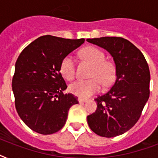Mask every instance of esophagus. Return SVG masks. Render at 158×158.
Wrapping results in <instances>:
<instances>
[{
	"mask_svg": "<svg viewBox=\"0 0 158 158\" xmlns=\"http://www.w3.org/2000/svg\"><path fill=\"white\" fill-rule=\"evenodd\" d=\"M78 101H79V102H87L88 100L85 98H78Z\"/></svg>",
	"mask_w": 158,
	"mask_h": 158,
	"instance_id": "1",
	"label": "esophagus"
}]
</instances>
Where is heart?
Returning <instances> with one entry per match:
<instances>
[{
    "label": "heart",
    "instance_id": "heart-1",
    "mask_svg": "<svg viewBox=\"0 0 158 158\" xmlns=\"http://www.w3.org/2000/svg\"><path fill=\"white\" fill-rule=\"evenodd\" d=\"M80 55L93 64L89 79H80L69 84V90L72 94L80 98H89L99 92L101 83L103 86L110 85L115 79V67L112 62L106 60L103 52L95 47H86L80 51ZM60 70L68 80H72L75 75V64L72 56L67 55L62 59Z\"/></svg>",
    "mask_w": 158,
    "mask_h": 158
}]
</instances>
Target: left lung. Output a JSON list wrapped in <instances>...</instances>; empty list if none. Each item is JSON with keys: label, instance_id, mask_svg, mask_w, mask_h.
Listing matches in <instances>:
<instances>
[{"label": "left lung", "instance_id": "8db88e82", "mask_svg": "<svg viewBox=\"0 0 158 158\" xmlns=\"http://www.w3.org/2000/svg\"><path fill=\"white\" fill-rule=\"evenodd\" d=\"M87 41L106 49L115 64V82L105 94L95 98L98 107L88 115V124L99 136L115 137L136 124L148 100V64L143 53L125 38L103 37Z\"/></svg>", "mask_w": 158, "mask_h": 158}]
</instances>
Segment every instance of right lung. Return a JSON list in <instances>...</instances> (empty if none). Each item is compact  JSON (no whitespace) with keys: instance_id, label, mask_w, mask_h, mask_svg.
Instances as JSON below:
<instances>
[{"instance_id":"1","label":"right lung","mask_w":158,"mask_h":158,"mask_svg":"<svg viewBox=\"0 0 158 158\" xmlns=\"http://www.w3.org/2000/svg\"><path fill=\"white\" fill-rule=\"evenodd\" d=\"M45 35L26 47L15 63L12 89L15 108L28 127L52 135L65 124L70 106L78 98L63 94L67 85L60 72L62 59L84 43Z\"/></svg>"}]
</instances>
